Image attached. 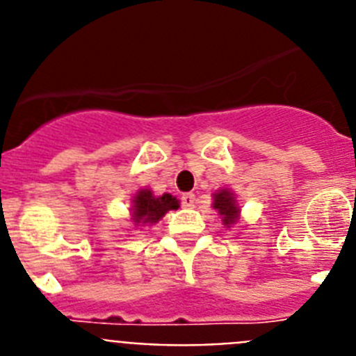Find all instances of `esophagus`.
Listing matches in <instances>:
<instances>
[{
    "label": "esophagus",
    "mask_w": 356,
    "mask_h": 356,
    "mask_svg": "<svg viewBox=\"0 0 356 356\" xmlns=\"http://www.w3.org/2000/svg\"><path fill=\"white\" fill-rule=\"evenodd\" d=\"M194 201H196V196H194L193 193H187L181 196V205H184L185 209H193Z\"/></svg>",
    "instance_id": "1"
}]
</instances>
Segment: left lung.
<instances>
[{"label": "left lung", "instance_id": "8db88e82", "mask_svg": "<svg viewBox=\"0 0 356 356\" xmlns=\"http://www.w3.org/2000/svg\"><path fill=\"white\" fill-rule=\"evenodd\" d=\"M212 209L216 210L225 228H232L241 221V205L232 188H219L212 194Z\"/></svg>", "mask_w": 356, "mask_h": 356}]
</instances>
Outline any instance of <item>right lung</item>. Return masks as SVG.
<instances>
[{"label": "right lung", "mask_w": 356, "mask_h": 356, "mask_svg": "<svg viewBox=\"0 0 356 356\" xmlns=\"http://www.w3.org/2000/svg\"><path fill=\"white\" fill-rule=\"evenodd\" d=\"M180 209V201L171 194L156 196L151 188H139L131 197L130 219L134 226H151L162 219L169 210Z\"/></svg>", "instance_id": "obj_1"}]
</instances>
